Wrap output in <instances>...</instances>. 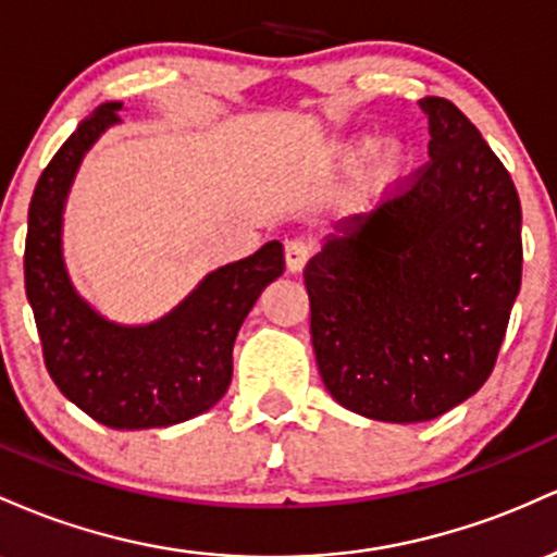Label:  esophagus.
I'll return each mask as SVG.
<instances>
[{
    "label": "esophagus",
    "instance_id": "esophagus-1",
    "mask_svg": "<svg viewBox=\"0 0 557 557\" xmlns=\"http://www.w3.org/2000/svg\"><path fill=\"white\" fill-rule=\"evenodd\" d=\"M310 255H312L310 242H305V239H289V242H286L284 258H286V268H289L292 273L302 271V268L308 265Z\"/></svg>",
    "mask_w": 557,
    "mask_h": 557
}]
</instances>
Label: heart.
I'll return each instance as SVG.
<instances>
[{
	"label": "heart",
	"mask_w": 557,
	"mask_h": 557,
	"mask_svg": "<svg viewBox=\"0 0 557 557\" xmlns=\"http://www.w3.org/2000/svg\"><path fill=\"white\" fill-rule=\"evenodd\" d=\"M336 154L345 168H358L366 160H371V178L376 186L397 184L413 162V152L403 139H386L376 147V139L366 134L342 141Z\"/></svg>",
	"instance_id": "b5f03b06"
}]
</instances>
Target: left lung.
I'll use <instances>...</instances> for the list:
<instances>
[{
    "label": "left lung",
    "instance_id": "8db88e82",
    "mask_svg": "<svg viewBox=\"0 0 557 557\" xmlns=\"http://www.w3.org/2000/svg\"><path fill=\"white\" fill-rule=\"evenodd\" d=\"M429 158L405 195L336 223L305 268L329 395L352 413L418 423L476 395L521 289V202L479 128L440 97Z\"/></svg>",
    "mask_w": 557,
    "mask_h": 557
}]
</instances>
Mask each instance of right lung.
I'll list each match as a JSON object with an SVG mask.
<instances>
[{"instance_id":"obj_1","label":"right lung","mask_w":557,"mask_h":557,"mask_svg":"<svg viewBox=\"0 0 557 557\" xmlns=\"http://www.w3.org/2000/svg\"><path fill=\"white\" fill-rule=\"evenodd\" d=\"M123 102H102L44 168L28 208L26 295L44 362L58 389L110 429H160L208 413L228 392L236 334L284 247L268 242L215 268L176 308L149 323H117L81 297L62 252V215L86 152L121 123Z\"/></svg>"}]
</instances>
